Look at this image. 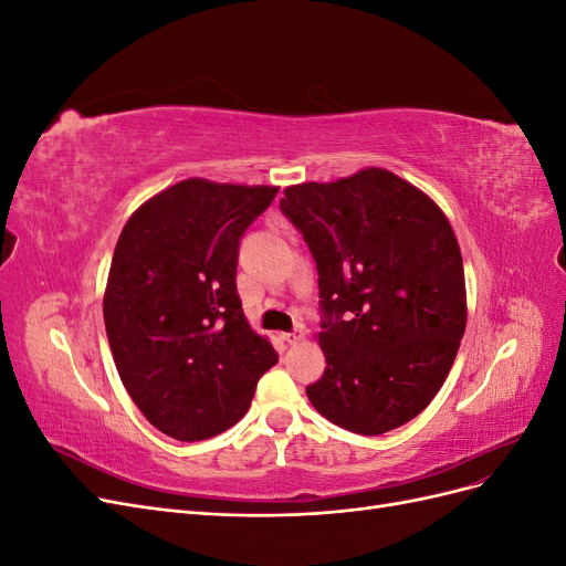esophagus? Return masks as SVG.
I'll list each match as a JSON object with an SVG mask.
<instances>
[{
	"mask_svg": "<svg viewBox=\"0 0 566 566\" xmlns=\"http://www.w3.org/2000/svg\"><path fill=\"white\" fill-rule=\"evenodd\" d=\"M285 342H287V345H297V342H302L304 339V331H293V333H283L281 335Z\"/></svg>",
	"mask_w": 566,
	"mask_h": 566,
	"instance_id": "34e87169",
	"label": "esophagus"
}]
</instances>
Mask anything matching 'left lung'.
Here are the masks:
<instances>
[{
    "label": "left lung",
    "mask_w": 566,
    "mask_h": 566,
    "mask_svg": "<svg viewBox=\"0 0 566 566\" xmlns=\"http://www.w3.org/2000/svg\"><path fill=\"white\" fill-rule=\"evenodd\" d=\"M281 210L318 269L325 370L306 397L342 430H397L437 397L465 335V269L447 214L382 167L287 186Z\"/></svg>",
    "instance_id": "8db88e82"
}]
</instances>
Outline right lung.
Returning <instances> with one entry per match:
<instances>
[{
    "mask_svg": "<svg viewBox=\"0 0 566 566\" xmlns=\"http://www.w3.org/2000/svg\"><path fill=\"white\" fill-rule=\"evenodd\" d=\"M276 193L279 186L184 179L148 198L117 238L106 335L132 401L167 437L227 432L279 361L235 293L238 241Z\"/></svg>",
    "mask_w": 566,
    "mask_h": 566,
    "instance_id": "right-lung-1",
    "label": "right lung"
}]
</instances>
